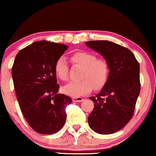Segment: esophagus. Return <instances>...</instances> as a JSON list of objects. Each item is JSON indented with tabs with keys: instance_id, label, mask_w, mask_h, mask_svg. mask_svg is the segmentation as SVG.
<instances>
[{
	"instance_id": "obj_1",
	"label": "esophagus",
	"mask_w": 156,
	"mask_h": 156,
	"mask_svg": "<svg viewBox=\"0 0 156 156\" xmlns=\"http://www.w3.org/2000/svg\"><path fill=\"white\" fill-rule=\"evenodd\" d=\"M72 101L73 102H82L83 101V98L80 97H73L72 98Z\"/></svg>"
}]
</instances>
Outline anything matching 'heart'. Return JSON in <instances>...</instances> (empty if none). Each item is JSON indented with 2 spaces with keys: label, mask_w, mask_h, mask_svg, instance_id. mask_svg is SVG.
<instances>
[{
  "label": "heart",
  "mask_w": 156,
  "mask_h": 156,
  "mask_svg": "<svg viewBox=\"0 0 156 156\" xmlns=\"http://www.w3.org/2000/svg\"><path fill=\"white\" fill-rule=\"evenodd\" d=\"M73 65L81 67L78 82H70L63 87L64 93L72 97H80L88 94L92 89H99L107 83L110 75V65L106 59L97 58L95 54L86 51H76L70 55ZM54 71L62 81L68 78L69 67L63 57L55 61Z\"/></svg>",
  "instance_id": "obj_1"
}]
</instances>
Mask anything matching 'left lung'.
<instances>
[{"label":"left lung","mask_w":156,"mask_h":156,"mask_svg":"<svg viewBox=\"0 0 156 156\" xmlns=\"http://www.w3.org/2000/svg\"><path fill=\"white\" fill-rule=\"evenodd\" d=\"M86 45L101 55L110 69L101 91L89 98L94 107L88 118L89 125L98 134H113L133 116L140 91V65L131 50L113 42L92 41Z\"/></svg>","instance_id":"left-lung-1"}]
</instances>
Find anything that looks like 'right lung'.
I'll use <instances>...</instances> for the list:
<instances>
[{"label":"right lung","instance_id":"add662e5","mask_svg":"<svg viewBox=\"0 0 156 156\" xmlns=\"http://www.w3.org/2000/svg\"><path fill=\"white\" fill-rule=\"evenodd\" d=\"M67 48L61 43L37 41L21 49L14 60L12 77L21 111L39 134H55L65 123V110L72 101L68 96L58 94L54 65Z\"/></svg>","mask_w":156,"mask_h":156}]
</instances>
